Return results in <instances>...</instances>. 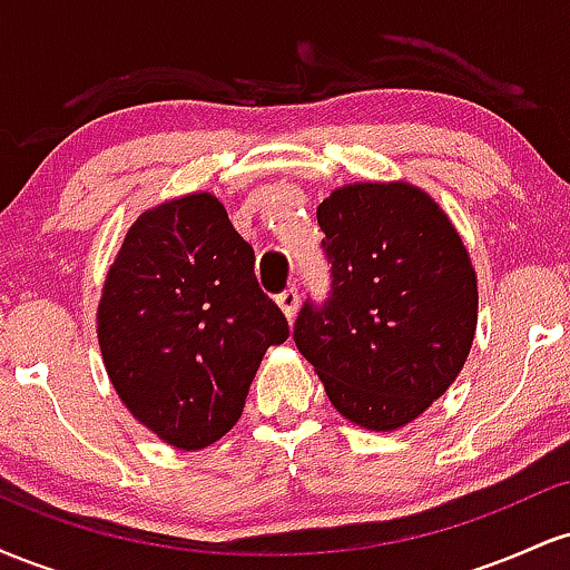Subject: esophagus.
I'll return each mask as SVG.
<instances>
[{
    "label": "esophagus",
    "mask_w": 570,
    "mask_h": 570,
    "mask_svg": "<svg viewBox=\"0 0 570 570\" xmlns=\"http://www.w3.org/2000/svg\"><path fill=\"white\" fill-rule=\"evenodd\" d=\"M276 303H278V307H281V311H284V316H286V318H289V322H292V318H294V316H297V305H299V292H297V289H294V286H289V289H284V292H281V294H278V297H276Z\"/></svg>",
    "instance_id": "esophagus-1"
}]
</instances>
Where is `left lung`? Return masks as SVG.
<instances>
[{"mask_svg": "<svg viewBox=\"0 0 570 570\" xmlns=\"http://www.w3.org/2000/svg\"><path fill=\"white\" fill-rule=\"evenodd\" d=\"M316 219L330 297L299 307L294 343L340 415L372 431L407 426L472 351L476 276L466 246L407 181L340 187Z\"/></svg>", "mask_w": 570, "mask_h": 570, "instance_id": "8db88e82", "label": "left lung"}]
</instances>
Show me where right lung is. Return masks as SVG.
<instances>
[{
  "instance_id": "right-lung-1",
  "label": "right lung",
  "mask_w": 570,
  "mask_h": 570,
  "mask_svg": "<svg viewBox=\"0 0 570 570\" xmlns=\"http://www.w3.org/2000/svg\"><path fill=\"white\" fill-rule=\"evenodd\" d=\"M286 337V316L254 276V248L212 193L134 222L104 281L98 345L122 404L163 442L222 440L265 351Z\"/></svg>"
}]
</instances>
